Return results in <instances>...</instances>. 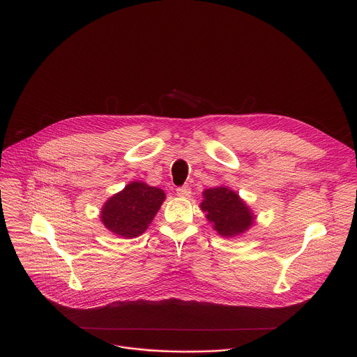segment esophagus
Returning a JSON list of instances; mask_svg holds the SVG:
<instances>
[{
    "label": "esophagus",
    "instance_id": "1",
    "mask_svg": "<svg viewBox=\"0 0 357 357\" xmlns=\"http://www.w3.org/2000/svg\"><path fill=\"white\" fill-rule=\"evenodd\" d=\"M176 191H177V195H178V197H190V194H191V188H190V185L178 187Z\"/></svg>",
    "mask_w": 357,
    "mask_h": 357
}]
</instances>
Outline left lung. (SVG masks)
I'll list each match as a JSON object with an SVG mask.
<instances>
[{
    "instance_id": "left-lung-1",
    "label": "left lung",
    "mask_w": 357,
    "mask_h": 357,
    "mask_svg": "<svg viewBox=\"0 0 357 357\" xmlns=\"http://www.w3.org/2000/svg\"><path fill=\"white\" fill-rule=\"evenodd\" d=\"M201 208L206 213V219L213 223V229L225 237L244 233L254 220L248 206L226 187L204 191Z\"/></svg>"
}]
</instances>
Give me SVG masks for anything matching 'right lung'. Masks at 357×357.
Here are the masks:
<instances>
[{"label":"right lung","instance_id":"1","mask_svg":"<svg viewBox=\"0 0 357 357\" xmlns=\"http://www.w3.org/2000/svg\"><path fill=\"white\" fill-rule=\"evenodd\" d=\"M163 201L160 188L134 181L105 204L102 222L119 236L137 237L148 229Z\"/></svg>","mask_w":357,"mask_h":357}]
</instances>
